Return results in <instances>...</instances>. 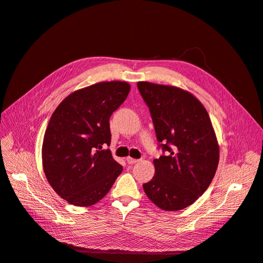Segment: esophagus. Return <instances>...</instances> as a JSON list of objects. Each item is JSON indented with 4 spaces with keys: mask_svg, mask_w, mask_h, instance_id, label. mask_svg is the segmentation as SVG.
<instances>
[{
    "mask_svg": "<svg viewBox=\"0 0 263 263\" xmlns=\"http://www.w3.org/2000/svg\"><path fill=\"white\" fill-rule=\"evenodd\" d=\"M139 161H140V160L133 159V158H130V157H128V158H127V162H128V164H135V163H137Z\"/></svg>",
    "mask_w": 263,
    "mask_h": 263,
    "instance_id": "1",
    "label": "esophagus"
}]
</instances>
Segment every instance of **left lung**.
Instances as JSON below:
<instances>
[{"label": "left lung", "instance_id": "1", "mask_svg": "<svg viewBox=\"0 0 263 263\" xmlns=\"http://www.w3.org/2000/svg\"><path fill=\"white\" fill-rule=\"evenodd\" d=\"M165 156L154 160L156 174L143 184L160 209L179 211L195 202L215 175L219 148L209 114L191 92L176 86L137 83Z\"/></svg>", "mask_w": 263, "mask_h": 263}]
</instances>
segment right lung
Masks as SVG:
<instances>
[{
  "label": "right lung",
  "instance_id": "right-lung-1",
  "mask_svg": "<svg viewBox=\"0 0 263 263\" xmlns=\"http://www.w3.org/2000/svg\"><path fill=\"white\" fill-rule=\"evenodd\" d=\"M130 91L127 82H100L73 91L52 114L43 143V166L53 190L69 203L101 200L121 174L109 149V117Z\"/></svg>",
  "mask_w": 263,
  "mask_h": 263
}]
</instances>
